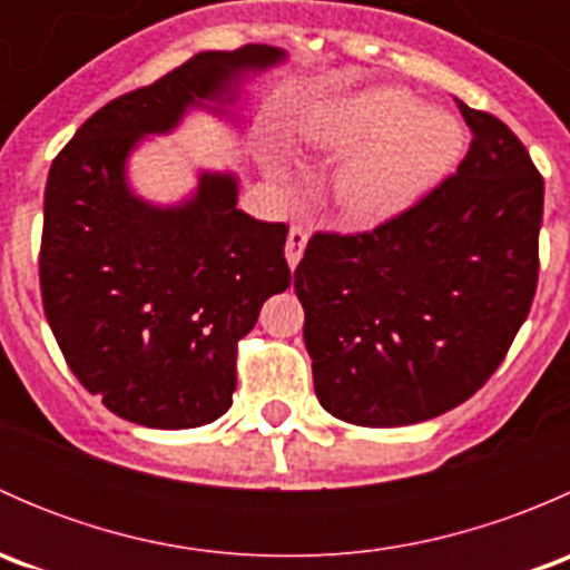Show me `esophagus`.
<instances>
[{"label": "esophagus", "instance_id": "1", "mask_svg": "<svg viewBox=\"0 0 570 570\" xmlns=\"http://www.w3.org/2000/svg\"><path fill=\"white\" fill-rule=\"evenodd\" d=\"M306 243H308V232L303 226H292L289 228V237H286V262H289V267L295 269L297 264H301L303 258V250H306Z\"/></svg>", "mask_w": 570, "mask_h": 570}]
</instances>
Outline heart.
<instances>
[{
  "label": "heart",
  "mask_w": 570,
  "mask_h": 570,
  "mask_svg": "<svg viewBox=\"0 0 570 570\" xmlns=\"http://www.w3.org/2000/svg\"><path fill=\"white\" fill-rule=\"evenodd\" d=\"M301 137L317 151L347 154L333 176V198L355 223H383L411 209L452 174L465 148L455 115L419 107L402 88L338 96L308 115ZM269 168L281 174V163Z\"/></svg>",
  "instance_id": "heart-1"
}]
</instances>
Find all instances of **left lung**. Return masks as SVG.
Instances as JSON below:
<instances>
[{
	"label": "left lung",
	"mask_w": 570,
	"mask_h": 570,
	"mask_svg": "<svg viewBox=\"0 0 570 570\" xmlns=\"http://www.w3.org/2000/svg\"><path fill=\"white\" fill-rule=\"evenodd\" d=\"M469 154L364 234H314L295 269L320 405L361 428L428 422L485 386L538 286L543 178L524 142L458 101Z\"/></svg>",
	"instance_id": "obj_1"
}]
</instances>
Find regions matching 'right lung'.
I'll return each instance as SVG.
<instances>
[{
	"mask_svg": "<svg viewBox=\"0 0 570 570\" xmlns=\"http://www.w3.org/2000/svg\"><path fill=\"white\" fill-rule=\"evenodd\" d=\"M286 60L250 43L200 51L90 115L51 163L40 295L68 366L126 422L187 430L220 419L237 389V342L289 286L284 223L237 209L234 174L200 170L181 204L129 187L131 151L189 109L237 120L239 85Z\"/></svg>",
	"mask_w": 570,
	"mask_h": 570,
	"instance_id": "add662e5",
	"label": "right lung"
}]
</instances>
